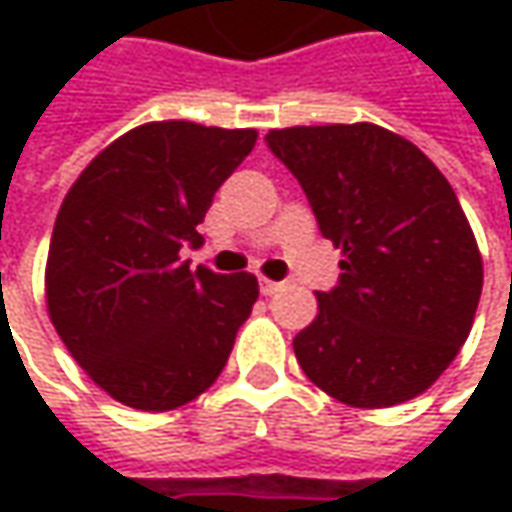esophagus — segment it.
Segmentation results:
<instances>
[{
	"label": "esophagus",
	"mask_w": 512,
	"mask_h": 512,
	"mask_svg": "<svg viewBox=\"0 0 512 512\" xmlns=\"http://www.w3.org/2000/svg\"><path fill=\"white\" fill-rule=\"evenodd\" d=\"M285 287V282H273V279H259V290H262V296H273V293H279Z\"/></svg>",
	"instance_id": "34e87169"
}]
</instances>
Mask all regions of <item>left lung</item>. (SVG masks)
Returning a JSON list of instances; mask_svg holds the SVG:
<instances>
[{
    "label": "left lung",
    "mask_w": 512,
    "mask_h": 512,
    "mask_svg": "<svg viewBox=\"0 0 512 512\" xmlns=\"http://www.w3.org/2000/svg\"><path fill=\"white\" fill-rule=\"evenodd\" d=\"M270 153L305 190L322 236L342 247L336 287L293 339L305 376L353 407L424 393L467 342L482 256L450 182L379 125L270 130Z\"/></svg>",
    "instance_id": "1"
}]
</instances>
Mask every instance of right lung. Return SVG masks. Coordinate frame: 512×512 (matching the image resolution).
Segmentation results:
<instances>
[{
    "instance_id": "add662e5",
    "label": "right lung",
    "mask_w": 512,
    "mask_h": 512,
    "mask_svg": "<svg viewBox=\"0 0 512 512\" xmlns=\"http://www.w3.org/2000/svg\"><path fill=\"white\" fill-rule=\"evenodd\" d=\"M256 130L150 122L128 130L73 182L50 236L45 293L70 356L116 402L162 413L225 370L259 299L250 273L190 270L182 247Z\"/></svg>"
}]
</instances>
